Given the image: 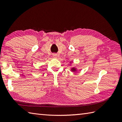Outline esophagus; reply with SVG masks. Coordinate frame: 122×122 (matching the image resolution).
<instances>
[{"label": "esophagus", "mask_w": 122, "mask_h": 122, "mask_svg": "<svg viewBox=\"0 0 122 122\" xmlns=\"http://www.w3.org/2000/svg\"><path fill=\"white\" fill-rule=\"evenodd\" d=\"M52 56H53L54 57V58H57V54H56V53H54V54H52Z\"/></svg>", "instance_id": "esophagus-1"}]
</instances>
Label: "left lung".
<instances>
[{"label": "left lung", "instance_id": "left-lung-1", "mask_svg": "<svg viewBox=\"0 0 122 122\" xmlns=\"http://www.w3.org/2000/svg\"><path fill=\"white\" fill-rule=\"evenodd\" d=\"M72 70H73V71H74V70H75V69L73 68V69H72Z\"/></svg>", "mask_w": 122, "mask_h": 122}]
</instances>
